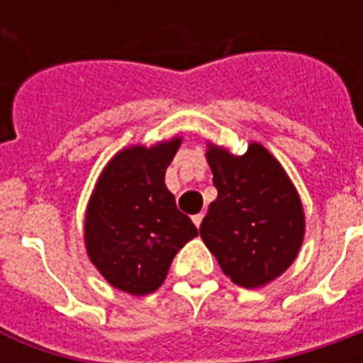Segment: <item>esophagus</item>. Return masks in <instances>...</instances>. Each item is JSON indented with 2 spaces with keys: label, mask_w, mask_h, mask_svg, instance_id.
<instances>
[{
  "label": "esophagus",
  "mask_w": 363,
  "mask_h": 363,
  "mask_svg": "<svg viewBox=\"0 0 363 363\" xmlns=\"http://www.w3.org/2000/svg\"><path fill=\"white\" fill-rule=\"evenodd\" d=\"M203 216H205V214H203V213L195 214V216H193V224H195V226H197V228H199V226H201V222H203Z\"/></svg>",
  "instance_id": "obj_1"
}]
</instances>
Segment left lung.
<instances>
[{
    "label": "left lung",
    "mask_w": 363,
    "mask_h": 363,
    "mask_svg": "<svg viewBox=\"0 0 363 363\" xmlns=\"http://www.w3.org/2000/svg\"><path fill=\"white\" fill-rule=\"evenodd\" d=\"M218 197L201 222V238L234 284L261 288L279 279L300 253L303 205L282 164L261 145L247 152L207 143Z\"/></svg>",
    "instance_id": "8db88e82"
}]
</instances>
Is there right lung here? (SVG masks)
Instances as JSON below:
<instances>
[{"instance_id": "obj_1", "label": "right lung", "mask_w": 363, "mask_h": 363, "mask_svg": "<svg viewBox=\"0 0 363 363\" xmlns=\"http://www.w3.org/2000/svg\"><path fill=\"white\" fill-rule=\"evenodd\" d=\"M182 137L121 149L100 172L84 211V247L110 286L147 296L162 286L172 259L197 236L164 184Z\"/></svg>"}]
</instances>
